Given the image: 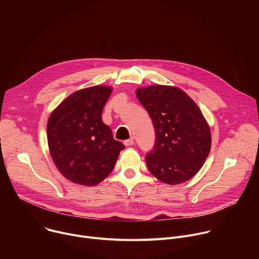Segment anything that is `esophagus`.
Returning <instances> with one entry per match:
<instances>
[{
  "label": "esophagus",
  "instance_id": "1",
  "mask_svg": "<svg viewBox=\"0 0 259 259\" xmlns=\"http://www.w3.org/2000/svg\"><path fill=\"white\" fill-rule=\"evenodd\" d=\"M133 143H134V140H133V138H130V139H127V140H125V141H124V144H125L126 146H130V145H133Z\"/></svg>",
  "mask_w": 259,
  "mask_h": 259
}]
</instances>
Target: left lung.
<instances>
[{
    "instance_id": "left-lung-1",
    "label": "left lung",
    "mask_w": 259,
    "mask_h": 259,
    "mask_svg": "<svg viewBox=\"0 0 259 259\" xmlns=\"http://www.w3.org/2000/svg\"><path fill=\"white\" fill-rule=\"evenodd\" d=\"M136 95L156 133L153 150L145 156L150 172L167 184L190 180L202 168L211 149L210 129L200 108L175 87L139 88Z\"/></svg>"
}]
</instances>
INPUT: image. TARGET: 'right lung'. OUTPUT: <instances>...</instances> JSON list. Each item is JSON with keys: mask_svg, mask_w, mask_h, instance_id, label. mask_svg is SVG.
Instances as JSON below:
<instances>
[{"mask_svg": "<svg viewBox=\"0 0 259 259\" xmlns=\"http://www.w3.org/2000/svg\"><path fill=\"white\" fill-rule=\"evenodd\" d=\"M112 88L94 86L68 96L51 114L47 138L51 157L68 180L96 186L113 171L125 145L101 114Z\"/></svg>", "mask_w": 259, "mask_h": 259, "instance_id": "obj_1", "label": "right lung"}]
</instances>
